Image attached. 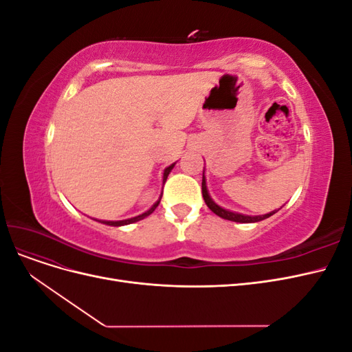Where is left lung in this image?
<instances>
[{"label": "left lung", "instance_id": "obj_1", "mask_svg": "<svg viewBox=\"0 0 352 352\" xmlns=\"http://www.w3.org/2000/svg\"><path fill=\"white\" fill-rule=\"evenodd\" d=\"M202 197H204V201L206 204L208 206V208L214 212V214H217L219 217L221 219H226V220H232V221H238V223H254V221H260V220H264L267 219L270 216H273L276 211H272L269 212V214H264V216H243V214H238V212H233V211H228L225 208L219 207L214 201H212L208 195V190H207V186H206V177H204V173H202Z\"/></svg>", "mask_w": 352, "mask_h": 352}]
</instances>
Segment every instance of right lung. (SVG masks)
I'll return each mask as SVG.
<instances>
[{
  "mask_svg": "<svg viewBox=\"0 0 352 352\" xmlns=\"http://www.w3.org/2000/svg\"><path fill=\"white\" fill-rule=\"evenodd\" d=\"M173 166L175 164H172V166H168L166 170H164V176H163V182H166V179H167V176H168V173L172 172V168H173ZM162 199V198H160ZM160 199L155 202V204L148 210L146 212H144V214H141V216H136V217H133V219H127V220H120V221H101V223H104V225H110V226H124V225H131V223H135V221H138V220H142V219H145L146 216H150L151 212L157 208V206L160 204Z\"/></svg>",
  "mask_w": 352,
  "mask_h": 352,
  "instance_id": "obj_1",
  "label": "right lung"
}]
</instances>
